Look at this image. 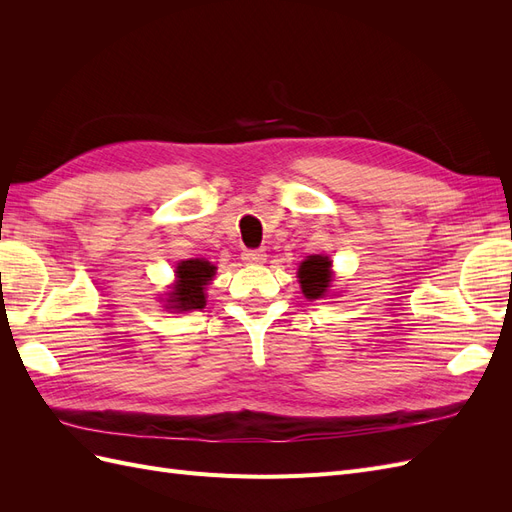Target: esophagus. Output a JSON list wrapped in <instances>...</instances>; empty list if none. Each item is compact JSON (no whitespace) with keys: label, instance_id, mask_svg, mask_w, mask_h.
<instances>
[{"label":"esophagus","instance_id":"1","mask_svg":"<svg viewBox=\"0 0 512 512\" xmlns=\"http://www.w3.org/2000/svg\"><path fill=\"white\" fill-rule=\"evenodd\" d=\"M241 258L247 262V265H262V262L267 260V254L265 250H245Z\"/></svg>","mask_w":512,"mask_h":512}]
</instances>
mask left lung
Returning a JSON list of instances; mask_svg holds the SVG:
<instances>
[{"label": "left lung", "mask_w": 512, "mask_h": 512, "mask_svg": "<svg viewBox=\"0 0 512 512\" xmlns=\"http://www.w3.org/2000/svg\"><path fill=\"white\" fill-rule=\"evenodd\" d=\"M299 284L307 299H320L331 284V260L327 256H309L299 267Z\"/></svg>", "instance_id": "left-lung-1"}]
</instances>
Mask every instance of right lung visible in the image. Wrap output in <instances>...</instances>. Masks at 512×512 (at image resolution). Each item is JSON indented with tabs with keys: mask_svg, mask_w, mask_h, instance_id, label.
Here are the masks:
<instances>
[{
	"mask_svg": "<svg viewBox=\"0 0 512 512\" xmlns=\"http://www.w3.org/2000/svg\"><path fill=\"white\" fill-rule=\"evenodd\" d=\"M215 275V267L207 260H183L177 267V284L170 292L175 309H203L205 286Z\"/></svg>",
	"mask_w": 512,
	"mask_h": 512,
	"instance_id": "add662e5",
	"label": "right lung"
}]
</instances>
